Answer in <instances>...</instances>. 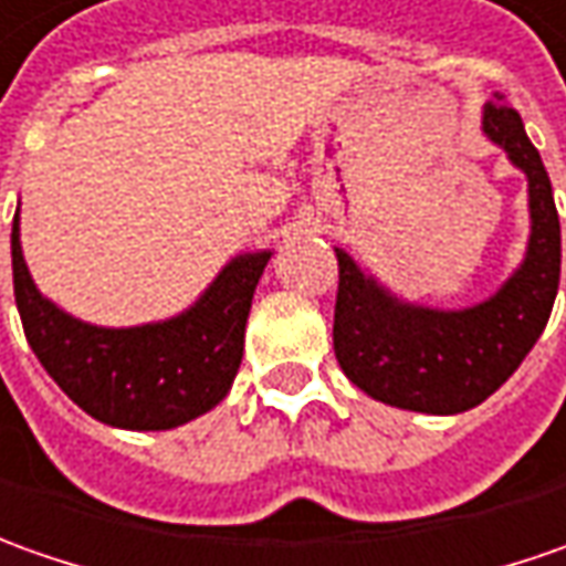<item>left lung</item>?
Returning <instances> with one entry per match:
<instances>
[{"mask_svg":"<svg viewBox=\"0 0 566 566\" xmlns=\"http://www.w3.org/2000/svg\"><path fill=\"white\" fill-rule=\"evenodd\" d=\"M482 134L530 181L526 256L489 301L467 310L407 303L335 250V357L360 391L400 410L448 417L495 395L533 350L555 306L560 222L548 171L507 103H485Z\"/></svg>","mask_w":566,"mask_h":566,"instance_id":"1","label":"left lung"}]
</instances>
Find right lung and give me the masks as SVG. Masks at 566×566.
<instances>
[{"label":"right lung","mask_w":566,"mask_h":566,"mask_svg":"<svg viewBox=\"0 0 566 566\" xmlns=\"http://www.w3.org/2000/svg\"><path fill=\"white\" fill-rule=\"evenodd\" d=\"M269 256L272 250L234 256L200 301L171 319L103 328L74 319L36 291L21 253L18 212L11 224L14 303L36 360L84 413L134 432L185 426L228 395Z\"/></svg>","instance_id":"add662e5"}]
</instances>
